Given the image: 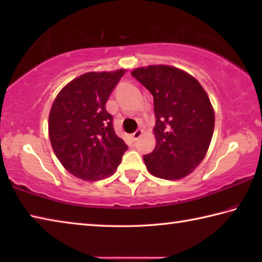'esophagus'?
Wrapping results in <instances>:
<instances>
[{
	"instance_id": "1",
	"label": "esophagus",
	"mask_w": 262,
	"mask_h": 262,
	"mask_svg": "<svg viewBox=\"0 0 262 262\" xmlns=\"http://www.w3.org/2000/svg\"><path fill=\"white\" fill-rule=\"evenodd\" d=\"M142 134H143V130H142V129H137L135 133H133V135H132V139L134 140V141L139 140L140 137L142 136Z\"/></svg>"
}]
</instances>
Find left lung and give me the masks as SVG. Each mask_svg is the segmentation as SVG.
<instances>
[{
	"label": "left lung",
	"mask_w": 262,
	"mask_h": 262,
	"mask_svg": "<svg viewBox=\"0 0 262 262\" xmlns=\"http://www.w3.org/2000/svg\"><path fill=\"white\" fill-rule=\"evenodd\" d=\"M154 96L156 147L143 156L155 177L178 180L203 161L214 133L215 112L205 89L179 68L151 64L132 72Z\"/></svg>",
	"instance_id": "left-lung-1"
}]
</instances>
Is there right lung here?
<instances>
[{
  "instance_id": "add662e5",
  "label": "right lung",
  "mask_w": 262,
  "mask_h": 262,
  "mask_svg": "<svg viewBox=\"0 0 262 262\" xmlns=\"http://www.w3.org/2000/svg\"><path fill=\"white\" fill-rule=\"evenodd\" d=\"M126 69L90 72L61 89L48 118V134L55 156L78 179L96 181L112 176L127 145L115 134L106 111L111 92Z\"/></svg>"
}]
</instances>
